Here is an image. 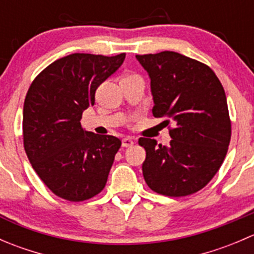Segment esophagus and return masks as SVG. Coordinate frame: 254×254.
Instances as JSON below:
<instances>
[{"instance_id":"1","label":"esophagus","mask_w":254,"mask_h":254,"mask_svg":"<svg viewBox=\"0 0 254 254\" xmlns=\"http://www.w3.org/2000/svg\"><path fill=\"white\" fill-rule=\"evenodd\" d=\"M122 145L123 147H130V146L134 145V140L131 137H125V139H123Z\"/></svg>"}]
</instances>
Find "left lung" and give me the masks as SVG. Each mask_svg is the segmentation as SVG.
<instances>
[{"mask_svg": "<svg viewBox=\"0 0 254 254\" xmlns=\"http://www.w3.org/2000/svg\"><path fill=\"white\" fill-rule=\"evenodd\" d=\"M151 78L155 118H168L170 145L140 137L146 150L142 175L153 191L167 196L196 193L217 173L231 140L226 96L214 71L175 51L136 55Z\"/></svg>", "mask_w": 254, "mask_h": 254, "instance_id": "1", "label": "left lung"}]
</instances>
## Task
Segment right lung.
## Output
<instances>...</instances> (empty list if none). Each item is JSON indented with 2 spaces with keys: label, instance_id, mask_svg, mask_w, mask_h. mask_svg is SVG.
Listing matches in <instances>:
<instances>
[{
  "label": "right lung",
  "instance_id": "right-lung-1",
  "mask_svg": "<svg viewBox=\"0 0 254 254\" xmlns=\"http://www.w3.org/2000/svg\"><path fill=\"white\" fill-rule=\"evenodd\" d=\"M125 59L71 54L54 61L30 84L23 107V143L32 167L59 198L83 201L103 190L122 141L82 129L102 82Z\"/></svg>",
  "mask_w": 254,
  "mask_h": 254
}]
</instances>
